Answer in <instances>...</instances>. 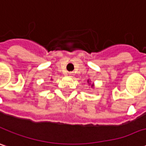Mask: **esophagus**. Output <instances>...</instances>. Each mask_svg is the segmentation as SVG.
Instances as JSON below:
<instances>
[{
  "instance_id": "34e87169",
  "label": "esophagus",
  "mask_w": 146,
  "mask_h": 146,
  "mask_svg": "<svg viewBox=\"0 0 146 146\" xmlns=\"http://www.w3.org/2000/svg\"><path fill=\"white\" fill-rule=\"evenodd\" d=\"M69 75H73V73H71V72H70V73H69Z\"/></svg>"
}]
</instances>
